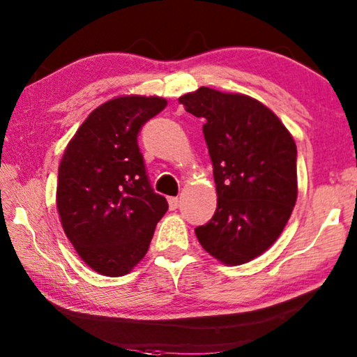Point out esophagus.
<instances>
[{
    "instance_id": "34e87169",
    "label": "esophagus",
    "mask_w": 357,
    "mask_h": 357,
    "mask_svg": "<svg viewBox=\"0 0 357 357\" xmlns=\"http://www.w3.org/2000/svg\"><path fill=\"white\" fill-rule=\"evenodd\" d=\"M179 204H181V202H179L178 197H169V199H168V205H169V208H172V210H176Z\"/></svg>"
}]
</instances>
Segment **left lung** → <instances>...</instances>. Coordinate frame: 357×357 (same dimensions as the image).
Instances as JSON below:
<instances>
[{"label":"left lung","instance_id":"8db88e82","mask_svg":"<svg viewBox=\"0 0 357 357\" xmlns=\"http://www.w3.org/2000/svg\"><path fill=\"white\" fill-rule=\"evenodd\" d=\"M179 102L205 120L218 194L215 215L195 236L221 263L252 261L278 241L295 206L294 137L273 110L245 94L202 86Z\"/></svg>","mask_w":357,"mask_h":357}]
</instances>
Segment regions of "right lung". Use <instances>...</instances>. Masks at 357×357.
<instances>
[{
    "mask_svg": "<svg viewBox=\"0 0 357 357\" xmlns=\"http://www.w3.org/2000/svg\"><path fill=\"white\" fill-rule=\"evenodd\" d=\"M165 107L157 96L107 100L88 115L62 155L56 200L63 232L102 275L130 273L168 210L149 183L137 146L142 125Z\"/></svg>",
    "mask_w": 357,
    "mask_h": 357,
    "instance_id": "add662e5",
    "label": "right lung"
}]
</instances>
